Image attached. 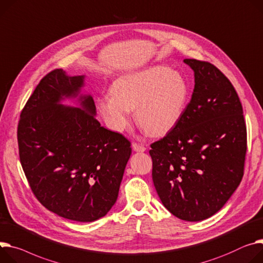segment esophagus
<instances>
[{"instance_id":"34e87169","label":"esophagus","mask_w":263,"mask_h":263,"mask_svg":"<svg viewBox=\"0 0 263 263\" xmlns=\"http://www.w3.org/2000/svg\"><path fill=\"white\" fill-rule=\"evenodd\" d=\"M133 148L135 152H138V153H143L146 151V147L144 145L140 144V143H136V142L133 143Z\"/></svg>"}]
</instances>
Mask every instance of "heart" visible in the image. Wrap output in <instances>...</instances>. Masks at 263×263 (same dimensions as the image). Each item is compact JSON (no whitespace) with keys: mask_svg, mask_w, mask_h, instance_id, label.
Returning <instances> with one entry per match:
<instances>
[{"mask_svg":"<svg viewBox=\"0 0 263 263\" xmlns=\"http://www.w3.org/2000/svg\"><path fill=\"white\" fill-rule=\"evenodd\" d=\"M189 98V84L182 74L156 65L118 77L110 93L97 100V108L107 126L124 132L136 109L138 124L151 136L167 134L182 117Z\"/></svg>","mask_w":263,"mask_h":263,"instance_id":"heart-1","label":"heart"}]
</instances>
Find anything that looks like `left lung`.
Here are the masks:
<instances>
[{"mask_svg": "<svg viewBox=\"0 0 263 263\" xmlns=\"http://www.w3.org/2000/svg\"><path fill=\"white\" fill-rule=\"evenodd\" d=\"M195 88L166 136L151 144L153 181L177 218L201 221L220 211L243 177L247 126L239 97L215 65L185 59Z\"/></svg>", "mask_w": 263, "mask_h": 263, "instance_id": "left-lung-1", "label": "left lung"}]
</instances>
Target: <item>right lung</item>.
I'll list each match as a JSON object with an SVG mask.
<instances>
[{
    "instance_id": "1",
    "label": "right lung",
    "mask_w": 263,
    "mask_h": 263,
    "mask_svg": "<svg viewBox=\"0 0 263 263\" xmlns=\"http://www.w3.org/2000/svg\"><path fill=\"white\" fill-rule=\"evenodd\" d=\"M84 76L48 72L26 102L17 125L20 161L29 186L48 211L91 222L116 203L132 154L130 142L101 126ZM77 98L80 108L62 104Z\"/></svg>"
}]
</instances>
